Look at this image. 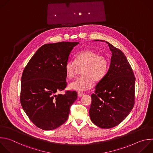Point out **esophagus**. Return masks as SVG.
<instances>
[{"label": "esophagus", "mask_w": 153, "mask_h": 153, "mask_svg": "<svg viewBox=\"0 0 153 153\" xmlns=\"http://www.w3.org/2000/svg\"><path fill=\"white\" fill-rule=\"evenodd\" d=\"M77 94H78V96H79V97H82V96L84 95L83 93L80 92H77Z\"/></svg>", "instance_id": "34e87169"}]
</instances>
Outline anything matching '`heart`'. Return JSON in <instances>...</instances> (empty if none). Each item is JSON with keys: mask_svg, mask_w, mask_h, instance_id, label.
Instances as JSON below:
<instances>
[{"mask_svg": "<svg viewBox=\"0 0 153 153\" xmlns=\"http://www.w3.org/2000/svg\"><path fill=\"white\" fill-rule=\"evenodd\" d=\"M81 77L70 83V89L84 91L91 88L94 81L100 82L108 73L109 61L104 55H99L96 51L88 48L75 55V61L68 60L65 65V71L68 79L74 77L78 67H83Z\"/></svg>", "mask_w": 153, "mask_h": 153, "instance_id": "b5f03b06", "label": "heart"}]
</instances>
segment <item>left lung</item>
Segmentation results:
<instances>
[{
	"label": "left lung",
	"instance_id": "obj_1",
	"mask_svg": "<svg viewBox=\"0 0 153 153\" xmlns=\"http://www.w3.org/2000/svg\"><path fill=\"white\" fill-rule=\"evenodd\" d=\"M106 42L112 52L111 64L107 74L91 95L89 115L98 127L111 128L120 124L133 108L135 77L122 51Z\"/></svg>",
	"mask_w": 153,
	"mask_h": 153
}]
</instances>
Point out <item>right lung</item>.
<instances>
[{"label": "right lung", "instance_id": "add662e5", "mask_svg": "<svg viewBox=\"0 0 153 153\" xmlns=\"http://www.w3.org/2000/svg\"><path fill=\"white\" fill-rule=\"evenodd\" d=\"M78 42H59L41 46L25 67L21 80L20 103L30 120L44 130L66 122L76 91L56 94L67 86L65 65Z\"/></svg>", "mask_w": 153, "mask_h": 153}]
</instances>
